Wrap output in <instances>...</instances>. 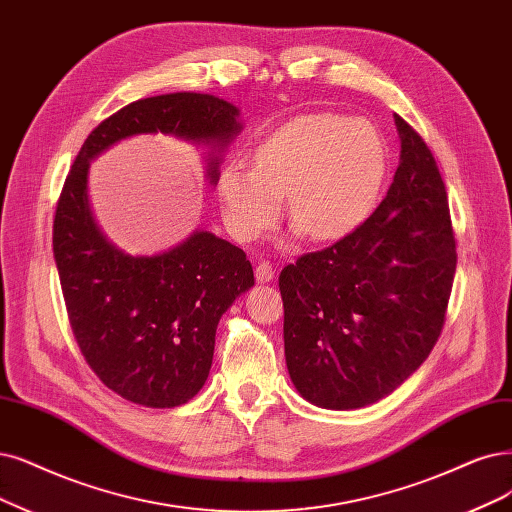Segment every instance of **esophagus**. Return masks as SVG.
<instances>
[{
  "instance_id": "1",
  "label": "esophagus",
  "mask_w": 512,
  "mask_h": 512,
  "mask_svg": "<svg viewBox=\"0 0 512 512\" xmlns=\"http://www.w3.org/2000/svg\"><path fill=\"white\" fill-rule=\"evenodd\" d=\"M255 278H257V282H270L274 278V268H272V263L268 259H261L257 263Z\"/></svg>"
}]
</instances>
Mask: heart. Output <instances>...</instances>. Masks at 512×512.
Segmentation results:
<instances>
[{"label":"heart","instance_id":"1","mask_svg":"<svg viewBox=\"0 0 512 512\" xmlns=\"http://www.w3.org/2000/svg\"><path fill=\"white\" fill-rule=\"evenodd\" d=\"M384 175L386 145L369 120L304 116L257 147L253 168L223 170V219L238 240L253 242L278 221L287 196L299 230L318 242L339 240L371 215Z\"/></svg>","mask_w":512,"mask_h":512}]
</instances>
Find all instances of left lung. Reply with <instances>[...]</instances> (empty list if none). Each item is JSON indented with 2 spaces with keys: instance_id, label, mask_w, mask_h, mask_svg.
Listing matches in <instances>:
<instances>
[{
  "instance_id": "obj_1",
  "label": "left lung",
  "mask_w": 512,
  "mask_h": 512,
  "mask_svg": "<svg viewBox=\"0 0 512 512\" xmlns=\"http://www.w3.org/2000/svg\"><path fill=\"white\" fill-rule=\"evenodd\" d=\"M401 162L380 206L323 251L280 272L289 375L306 401L358 409L384 399L439 342L456 276L445 183L401 116Z\"/></svg>"
}]
</instances>
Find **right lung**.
<instances>
[{
	"instance_id": "add662e5",
	"label": "right lung",
	"mask_w": 512,
	"mask_h": 512,
	"mask_svg": "<svg viewBox=\"0 0 512 512\" xmlns=\"http://www.w3.org/2000/svg\"><path fill=\"white\" fill-rule=\"evenodd\" d=\"M236 118L232 103L200 92L130 103L90 132L56 202L52 249L75 342L99 380L130 403L166 409L194 399L213 365L221 314L255 278L244 251L211 232L154 257L118 251L92 219L88 162L141 132L223 149L242 128ZM217 166L213 151L211 183Z\"/></svg>"
}]
</instances>
